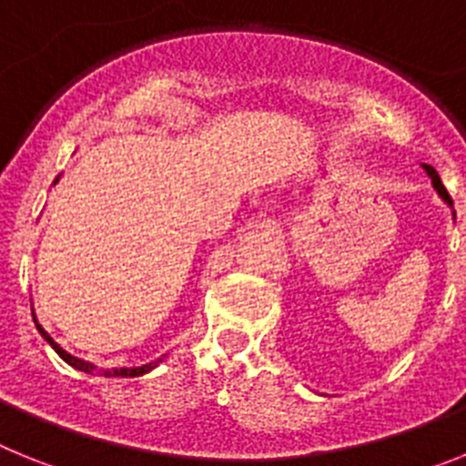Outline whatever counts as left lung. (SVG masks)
<instances>
[{"label": "left lung", "mask_w": 466, "mask_h": 466, "mask_svg": "<svg viewBox=\"0 0 466 466\" xmlns=\"http://www.w3.org/2000/svg\"><path fill=\"white\" fill-rule=\"evenodd\" d=\"M422 170H425L427 177H430V179H431V187H434V191L439 193V198H441L443 203H446L448 208L452 209V198L448 196L446 187H443V184H441V177H439V172H436L431 166H427V163H422ZM452 219H455V209H452Z\"/></svg>", "instance_id": "left-lung-1"}]
</instances>
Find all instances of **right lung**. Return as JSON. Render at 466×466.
<instances>
[{
  "label": "right lung",
  "instance_id": "add662e5",
  "mask_svg": "<svg viewBox=\"0 0 466 466\" xmlns=\"http://www.w3.org/2000/svg\"><path fill=\"white\" fill-rule=\"evenodd\" d=\"M57 179H60V177H56V182H57ZM56 182H53V184H56ZM32 317H35V327H36V331L41 333V339L46 340V343L51 345L53 350H56V352H57V357H60V360H63V361H67V364L72 366V369H76V371L90 373V376L137 378V376H144V373H149L151 369H156V366H158L160 361L166 360V357H160V360H156V361H149V364H142V366H133V369H127V366H123V369H111V371H105V369H97V366H95V364H90V361H84V360H79V357L69 355L67 350H63V348H60V345H57L56 340H53L51 336H48V331H46V329L41 327V324H39V319H36V315H35V310H32Z\"/></svg>",
  "mask_w": 466,
  "mask_h": 466
}]
</instances>
